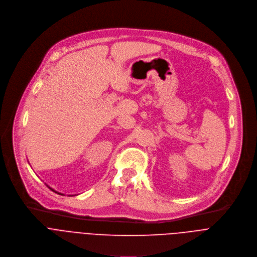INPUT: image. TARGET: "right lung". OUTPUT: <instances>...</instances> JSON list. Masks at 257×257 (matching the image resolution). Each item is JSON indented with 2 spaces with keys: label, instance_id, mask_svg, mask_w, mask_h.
Instances as JSON below:
<instances>
[{
  "label": "right lung",
  "instance_id": "1",
  "mask_svg": "<svg viewBox=\"0 0 257 257\" xmlns=\"http://www.w3.org/2000/svg\"><path fill=\"white\" fill-rule=\"evenodd\" d=\"M54 191H55V190H54ZM57 193H58V192H57Z\"/></svg>",
  "mask_w": 257,
  "mask_h": 257
}]
</instances>
